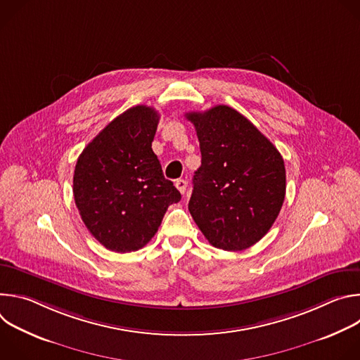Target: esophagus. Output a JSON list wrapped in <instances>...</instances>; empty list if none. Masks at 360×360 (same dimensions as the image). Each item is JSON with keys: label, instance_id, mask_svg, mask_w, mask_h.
<instances>
[{"label": "esophagus", "instance_id": "1", "mask_svg": "<svg viewBox=\"0 0 360 360\" xmlns=\"http://www.w3.org/2000/svg\"><path fill=\"white\" fill-rule=\"evenodd\" d=\"M175 186H176V189L184 195L185 192H186V186H188V182L185 181V179H178L176 182H175Z\"/></svg>", "mask_w": 360, "mask_h": 360}]
</instances>
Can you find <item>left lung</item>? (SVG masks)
<instances>
[{"mask_svg": "<svg viewBox=\"0 0 360 360\" xmlns=\"http://www.w3.org/2000/svg\"><path fill=\"white\" fill-rule=\"evenodd\" d=\"M200 148L188 210L203 236L224 250L261 240L276 221L286 191L283 158L274 143L228 105L188 112Z\"/></svg>", "mask_w": 360, "mask_h": 360, "instance_id": "left-lung-1", "label": "left lung"}]
</instances>
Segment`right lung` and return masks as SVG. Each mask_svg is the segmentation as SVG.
I'll use <instances>...</instances> for the list:
<instances>
[{
    "instance_id": "obj_1",
    "label": "right lung",
    "mask_w": 360,
    "mask_h": 360,
    "mask_svg": "<svg viewBox=\"0 0 360 360\" xmlns=\"http://www.w3.org/2000/svg\"><path fill=\"white\" fill-rule=\"evenodd\" d=\"M160 114L136 105L111 121L82 150L74 199L92 236L114 252H132L157 233L179 191L152 150Z\"/></svg>"
}]
</instances>
